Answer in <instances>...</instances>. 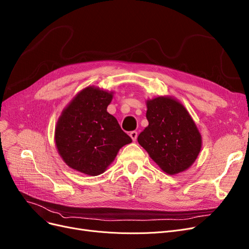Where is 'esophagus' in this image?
<instances>
[{
	"label": "esophagus",
	"instance_id": "esophagus-1",
	"mask_svg": "<svg viewBox=\"0 0 249 249\" xmlns=\"http://www.w3.org/2000/svg\"><path fill=\"white\" fill-rule=\"evenodd\" d=\"M129 135H130V137L132 138L133 142H136V139H137V132L136 131H131Z\"/></svg>",
	"mask_w": 249,
	"mask_h": 249
}]
</instances>
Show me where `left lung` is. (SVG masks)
I'll return each instance as SVG.
<instances>
[{
    "label": "left lung",
    "mask_w": 249,
    "mask_h": 249,
    "mask_svg": "<svg viewBox=\"0 0 249 249\" xmlns=\"http://www.w3.org/2000/svg\"><path fill=\"white\" fill-rule=\"evenodd\" d=\"M148 126L137 142L166 174L189 169L197 159L202 140L193 119L178 100L157 96L146 101Z\"/></svg>",
    "instance_id": "left-lung-1"
}]
</instances>
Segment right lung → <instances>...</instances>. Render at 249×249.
<instances>
[{
	"label": "right lung",
	"mask_w": 249,
	"mask_h": 249,
	"mask_svg": "<svg viewBox=\"0 0 249 249\" xmlns=\"http://www.w3.org/2000/svg\"><path fill=\"white\" fill-rule=\"evenodd\" d=\"M113 94L88 86L74 96L59 117L56 147L71 169L89 176L103 174L120 148L132 142L117 119L107 112Z\"/></svg>",
	"instance_id": "obj_1"
}]
</instances>
